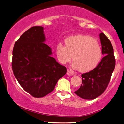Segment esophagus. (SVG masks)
Listing matches in <instances>:
<instances>
[{"instance_id":"esophagus-1","label":"esophagus","mask_w":124,"mask_h":124,"mask_svg":"<svg viewBox=\"0 0 124 124\" xmlns=\"http://www.w3.org/2000/svg\"><path fill=\"white\" fill-rule=\"evenodd\" d=\"M67 75L69 76H72L74 75V74L72 72H71L70 70H67Z\"/></svg>"}]
</instances>
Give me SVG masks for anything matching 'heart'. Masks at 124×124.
<instances>
[{"label": "heart", "mask_w": 124, "mask_h": 124, "mask_svg": "<svg viewBox=\"0 0 124 124\" xmlns=\"http://www.w3.org/2000/svg\"><path fill=\"white\" fill-rule=\"evenodd\" d=\"M65 45H57L56 54L62 64L74 61L72 67L81 72H86L95 69L102 57L101 45L92 36L84 35L71 36L65 39Z\"/></svg>", "instance_id": "1"}]
</instances>
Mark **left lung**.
<instances>
[{
	"label": "left lung",
	"mask_w": 124,
	"mask_h": 124,
	"mask_svg": "<svg viewBox=\"0 0 124 124\" xmlns=\"http://www.w3.org/2000/svg\"><path fill=\"white\" fill-rule=\"evenodd\" d=\"M102 54L104 55L95 69L81 75L82 84L75 93L81 98L94 99L104 92L115 67L114 49L111 41L103 32L99 34Z\"/></svg>",
	"instance_id": "obj_1"
}]
</instances>
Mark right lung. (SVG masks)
I'll list each match as a JSON object with an SVG mask.
<instances>
[{
    "label": "right lung",
    "mask_w": 124,
    "mask_h": 124,
    "mask_svg": "<svg viewBox=\"0 0 124 124\" xmlns=\"http://www.w3.org/2000/svg\"><path fill=\"white\" fill-rule=\"evenodd\" d=\"M44 28L29 29L15 43L12 70L22 88L35 98L43 97L54 89L58 80L67 72L52 57V49L44 43Z\"/></svg>",
    "instance_id": "obj_1"
}]
</instances>
